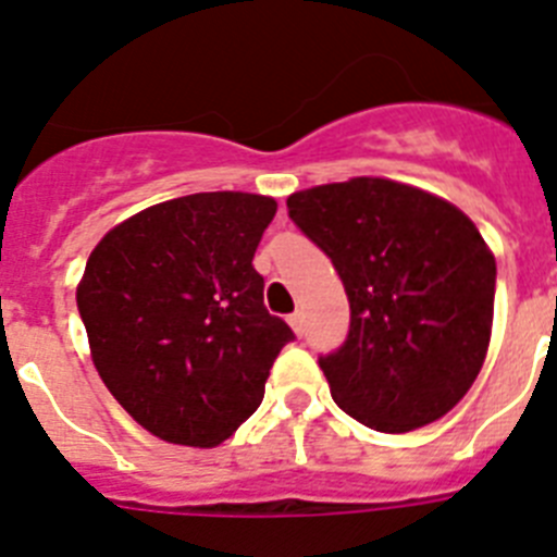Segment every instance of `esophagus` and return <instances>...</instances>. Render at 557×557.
Listing matches in <instances>:
<instances>
[{
	"instance_id": "esophagus-1",
	"label": "esophagus",
	"mask_w": 557,
	"mask_h": 557,
	"mask_svg": "<svg viewBox=\"0 0 557 557\" xmlns=\"http://www.w3.org/2000/svg\"><path fill=\"white\" fill-rule=\"evenodd\" d=\"M287 323L295 329V334L301 337V334H304V314H301V312H293V314H289V318H287Z\"/></svg>"
}]
</instances>
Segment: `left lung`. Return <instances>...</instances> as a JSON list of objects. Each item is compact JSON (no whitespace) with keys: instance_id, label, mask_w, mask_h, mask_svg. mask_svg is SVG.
Wrapping results in <instances>:
<instances>
[{"instance_id":"8db88e82","label":"left lung","mask_w":557,"mask_h":557,"mask_svg":"<svg viewBox=\"0 0 557 557\" xmlns=\"http://www.w3.org/2000/svg\"><path fill=\"white\" fill-rule=\"evenodd\" d=\"M289 220L332 259L351 307L321 357L339 410L410 432L451 410L485 362L496 262L457 206L387 178L295 191Z\"/></svg>"}]
</instances>
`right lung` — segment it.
Wrapping results in <instances>:
<instances>
[{
	"mask_svg": "<svg viewBox=\"0 0 557 557\" xmlns=\"http://www.w3.org/2000/svg\"><path fill=\"white\" fill-rule=\"evenodd\" d=\"M273 218L264 195L198 191L133 214L88 256L77 309L97 373L166 444L209 449L234 435L295 339L253 270Z\"/></svg>",
	"mask_w": 557,
	"mask_h": 557,
	"instance_id": "obj_1",
	"label": "right lung"
}]
</instances>
